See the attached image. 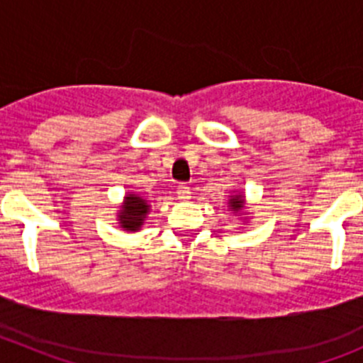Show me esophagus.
Segmentation results:
<instances>
[{"instance_id": "obj_1", "label": "esophagus", "mask_w": 363, "mask_h": 363, "mask_svg": "<svg viewBox=\"0 0 363 363\" xmlns=\"http://www.w3.org/2000/svg\"><path fill=\"white\" fill-rule=\"evenodd\" d=\"M176 194H178V198L182 201H187L189 198H191V189L187 187V185H178V189H176Z\"/></svg>"}]
</instances>
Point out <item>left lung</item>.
<instances>
[{"mask_svg":"<svg viewBox=\"0 0 363 363\" xmlns=\"http://www.w3.org/2000/svg\"><path fill=\"white\" fill-rule=\"evenodd\" d=\"M245 194L243 192H233L229 196V201H227V207H229L230 211H233V214H238V218H242V223H247L249 221V218H247L245 214Z\"/></svg>","mask_w":363,"mask_h":363,"instance_id":"obj_1","label":"left lung"}]
</instances>
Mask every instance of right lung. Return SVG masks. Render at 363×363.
<instances>
[{
    "instance_id": "1",
    "label": "right lung",
    "mask_w": 363,
    "mask_h": 363,
    "mask_svg": "<svg viewBox=\"0 0 363 363\" xmlns=\"http://www.w3.org/2000/svg\"><path fill=\"white\" fill-rule=\"evenodd\" d=\"M150 213L149 201L136 192H127L123 198V203L118 209L116 218L121 230L125 233H138L145 223L147 216Z\"/></svg>"
}]
</instances>
